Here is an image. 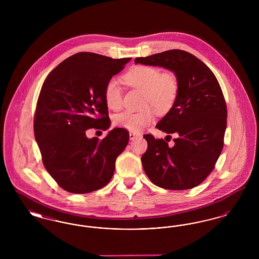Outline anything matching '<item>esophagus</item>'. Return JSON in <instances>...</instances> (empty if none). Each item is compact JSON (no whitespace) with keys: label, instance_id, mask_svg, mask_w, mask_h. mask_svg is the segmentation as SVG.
I'll return each mask as SVG.
<instances>
[{"label":"esophagus","instance_id":"esophagus-1","mask_svg":"<svg viewBox=\"0 0 259 259\" xmlns=\"http://www.w3.org/2000/svg\"><path fill=\"white\" fill-rule=\"evenodd\" d=\"M129 137H130V140H131V141H133V140H135L137 138H139L140 135H139V134H137L135 132H130V133H129Z\"/></svg>","mask_w":259,"mask_h":259}]
</instances>
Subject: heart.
Wrapping results in <instances>:
<instances>
[{
	"mask_svg": "<svg viewBox=\"0 0 259 259\" xmlns=\"http://www.w3.org/2000/svg\"><path fill=\"white\" fill-rule=\"evenodd\" d=\"M124 81L129 87L144 91V106L142 111H124L114 117V124L132 132H140L156 117V110L164 113L172 109L179 91L177 76L172 72H163L151 66L137 65L124 74ZM104 97L109 109L118 111L122 107V91L115 79L106 84Z\"/></svg>",
	"mask_w": 259,
	"mask_h": 259,
	"instance_id": "b5f03b06",
	"label": "heart"
}]
</instances>
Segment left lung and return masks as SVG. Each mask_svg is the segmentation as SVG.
I'll return each mask as SVG.
<instances>
[{
	"label": "left lung",
	"mask_w": 259,
	"mask_h": 259,
	"mask_svg": "<svg viewBox=\"0 0 259 259\" xmlns=\"http://www.w3.org/2000/svg\"><path fill=\"white\" fill-rule=\"evenodd\" d=\"M135 64L162 67L177 76L179 91L172 109L156 124L167 134H175L172 148L164 140L144 136L148 149L142 156L148 179L162 188L190 189L200 185L219 159L226 129L227 110L215 75L189 52L172 50Z\"/></svg>",
	"instance_id": "left-lung-1"
}]
</instances>
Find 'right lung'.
Returning <instances> with one entry per match:
<instances>
[{"label": "right lung", "instance_id": "1", "mask_svg": "<svg viewBox=\"0 0 259 259\" xmlns=\"http://www.w3.org/2000/svg\"><path fill=\"white\" fill-rule=\"evenodd\" d=\"M130 60L79 52L52 70L41 87L35 138L47 171L66 191L89 193L108 185L113 176L128 131L113 128L99 140L87 138V130L110 128L104 90Z\"/></svg>", "mask_w": 259, "mask_h": 259}]
</instances>
